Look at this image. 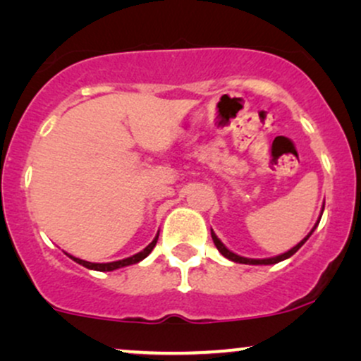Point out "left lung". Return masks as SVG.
<instances>
[{
    "label": "left lung",
    "instance_id": "1",
    "mask_svg": "<svg viewBox=\"0 0 361 361\" xmlns=\"http://www.w3.org/2000/svg\"><path fill=\"white\" fill-rule=\"evenodd\" d=\"M323 211H324V207H323ZM323 211H321V216H323ZM319 219H321V218H319ZM319 219H317V223H319ZM317 223L314 224V228H312L311 233H309V235L306 236V238H304L302 241H299V243L295 245L294 248H290L289 252L282 253V255H279V257H272V258H245V257H240V255H236V253L230 252V250H228L226 247H224V245L221 243V240H219L218 236L214 235V231H213V230H211V236H213V241H214L216 248H218V250H219V253H221L223 257H226L228 260H231V262H236V264H247V265H274V264H279V262L286 260V258H289V257L294 255V253L298 252V250H299L300 247H302L304 243H306L309 236L312 235V231L316 230Z\"/></svg>",
    "mask_w": 361,
    "mask_h": 361
}]
</instances>
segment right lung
Listing matches in <instances>:
<instances>
[{"mask_svg":"<svg viewBox=\"0 0 361 361\" xmlns=\"http://www.w3.org/2000/svg\"><path fill=\"white\" fill-rule=\"evenodd\" d=\"M157 240H159V235L155 236L154 241H152V243L148 245L147 248H143L142 252L137 253V255H133V257H128V258H125V260L109 262V264H92V262L80 260V258H75V257H72V255H69V257H71L72 260H74V262H78L79 265L86 267V269H89V270H97V272H111V270L121 269V267H126V265H133V264H138V262H142L143 258L148 257V253H150L152 250H154V247H155V245H157Z\"/></svg>","mask_w":361,"mask_h":361,"instance_id":"add662e5","label":"right lung"}]
</instances>
